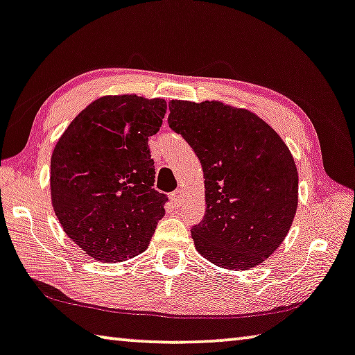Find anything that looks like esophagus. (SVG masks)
Segmentation results:
<instances>
[{
	"label": "esophagus",
	"instance_id": "esophagus-1",
	"mask_svg": "<svg viewBox=\"0 0 355 355\" xmlns=\"http://www.w3.org/2000/svg\"><path fill=\"white\" fill-rule=\"evenodd\" d=\"M171 200H173V205H174V208H179V206H181V201H182V192L181 190H176V192H173L171 193Z\"/></svg>",
	"mask_w": 355,
	"mask_h": 355
}]
</instances>
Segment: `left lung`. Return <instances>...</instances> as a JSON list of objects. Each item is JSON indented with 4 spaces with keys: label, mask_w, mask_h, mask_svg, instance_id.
Segmentation results:
<instances>
[{
    "label": "left lung",
    "mask_w": 355,
    "mask_h": 355,
    "mask_svg": "<svg viewBox=\"0 0 355 355\" xmlns=\"http://www.w3.org/2000/svg\"><path fill=\"white\" fill-rule=\"evenodd\" d=\"M168 123L203 168L206 214L195 248L220 268L249 270L287 236L298 206V171L263 119L222 101L171 100Z\"/></svg>",
    "instance_id": "left-lung-1"
}]
</instances>
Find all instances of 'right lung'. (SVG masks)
I'll return each instance as SVG.
<instances>
[{
	"label": "right lung",
	"instance_id": "obj_1",
	"mask_svg": "<svg viewBox=\"0 0 355 355\" xmlns=\"http://www.w3.org/2000/svg\"><path fill=\"white\" fill-rule=\"evenodd\" d=\"M163 98L106 95L90 103L57 141L51 198L64 233L92 259L116 263L149 246L166 196L152 189L147 141L162 127Z\"/></svg>",
	"mask_w": 355,
	"mask_h": 355
}]
</instances>
